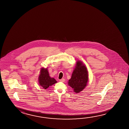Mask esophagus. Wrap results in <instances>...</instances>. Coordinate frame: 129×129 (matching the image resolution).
<instances>
[{
  "instance_id": "1",
  "label": "esophagus",
  "mask_w": 129,
  "mask_h": 129,
  "mask_svg": "<svg viewBox=\"0 0 129 129\" xmlns=\"http://www.w3.org/2000/svg\"><path fill=\"white\" fill-rule=\"evenodd\" d=\"M65 81V79H63H63H60V80H59V81H61V82H64Z\"/></svg>"
}]
</instances>
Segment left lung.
Here are the masks:
<instances>
[{
	"instance_id": "left-lung-1",
	"label": "left lung",
	"mask_w": 129,
	"mask_h": 129,
	"mask_svg": "<svg viewBox=\"0 0 129 129\" xmlns=\"http://www.w3.org/2000/svg\"><path fill=\"white\" fill-rule=\"evenodd\" d=\"M88 80V72L85 66L81 61H77L72 77L68 81L69 85L75 92L79 93L86 87Z\"/></svg>"
}]
</instances>
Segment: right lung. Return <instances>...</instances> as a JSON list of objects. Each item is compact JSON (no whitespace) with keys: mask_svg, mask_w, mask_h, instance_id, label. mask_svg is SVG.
Masks as SVG:
<instances>
[{"mask_svg":"<svg viewBox=\"0 0 129 129\" xmlns=\"http://www.w3.org/2000/svg\"><path fill=\"white\" fill-rule=\"evenodd\" d=\"M39 79L40 85L45 89L57 82L54 78L50 77L47 68H41Z\"/></svg>","mask_w":129,"mask_h":129,"instance_id":"right-lung-1","label":"right lung"}]
</instances>
